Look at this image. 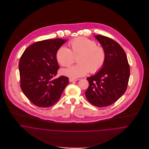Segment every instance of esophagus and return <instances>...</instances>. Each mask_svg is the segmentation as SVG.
<instances>
[{"mask_svg":"<svg viewBox=\"0 0 149 149\" xmlns=\"http://www.w3.org/2000/svg\"><path fill=\"white\" fill-rule=\"evenodd\" d=\"M77 80V79H72V78H69V81L70 82H72L74 81H76Z\"/></svg>","mask_w":149,"mask_h":149,"instance_id":"obj_1","label":"esophagus"}]
</instances>
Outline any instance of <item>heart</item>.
<instances>
[{
    "instance_id": "heart-1",
    "label": "heart",
    "mask_w": 149,
    "mask_h": 149,
    "mask_svg": "<svg viewBox=\"0 0 149 149\" xmlns=\"http://www.w3.org/2000/svg\"><path fill=\"white\" fill-rule=\"evenodd\" d=\"M70 49L65 46L59 47L56 52L57 62L62 66H68L77 57V65L62 69L61 73L71 78L86 75L88 72L95 73L103 66L106 59L105 49L97 43L84 37H77L69 43Z\"/></svg>"
}]
</instances>
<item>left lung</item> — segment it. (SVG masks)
I'll return each mask as SVG.
<instances>
[{
	"label": "left lung",
	"mask_w": 149,
	"mask_h": 149,
	"mask_svg": "<svg viewBox=\"0 0 149 149\" xmlns=\"http://www.w3.org/2000/svg\"><path fill=\"white\" fill-rule=\"evenodd\" d=\"M95 36L105 49L107 56L100 70L87 78L89 85L85 95L91 104L103 107L112 104L125 93L130 66L127 56L119 44L106 36Z\"/></svg>",
	"instance_id": "8db88e82"
}]
</instances>
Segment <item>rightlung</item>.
Instances as JSON below:
<instances>
[{
  "mask_svg": "<svg viewBox=\"0 0 149 149\" xmlns=\"http://www.w3.org/2000/svg\"><path fill=\"white\" fill-rule=\"evenodd\" d=\"M66 41L56 38L36 42L26 48L20 57V88L38 107L45 108L55 104L69 83L66 76L54 78L59 68L56 52Z\"/></svg>",
  "mask_w": 149,
  "mask_h": 149,
  "instance_id": "1",
  "label": "right lung"
}]
</instances>
